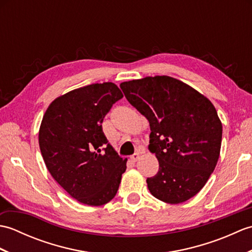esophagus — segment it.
Instances as JSON below:
<instances>
[{
	"instance_id": "1",
	"label": "esophagus",
	"mask_w": 252,
	"mask_h": 252,
	"mask_svg": "<svg viewBox=\"0 0 252 252\" xmlns=\"http://www.w3.org/2000/svg\"><path fill=\"white\" fill-rule=\"evenodd\" d=\"M131 161H133V162H136L138 159H140V153H136V154H134L133 155V156H131Z\"/></svg>"
}]
</instances>
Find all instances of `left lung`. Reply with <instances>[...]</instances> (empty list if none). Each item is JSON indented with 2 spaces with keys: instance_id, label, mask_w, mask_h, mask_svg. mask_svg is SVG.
I'll return each mask as SVG.
<instances>
[{
  "instance_id": "8db88e82",
  "label": "left lung",
  "mask_w": 252,
  "mask_h": 252,
  "mask_svg": "<svg viewBox=\"0 0 252 252\" xmlns=\"http://www.w3.org/2000/svg\"><path fill=\"white\" fill-rule=\"evenodd\" d=\"M120 88L149 121L148 149L159 161L158 173L146 180L151 194L167 203L194 197L220 156L222 123L215 106L189 84L168 76L132 80Z\"/></svg>"
}]
</instances>
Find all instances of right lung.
I'll return each instance as SVG.
<instances>
[{
  "label": "right lung",
  "mask_w": 252,
  "mask_h": 252,
  "mask_svg": "<svg viewBox=\"0 0 252 252\" xmlns=\"http://www.w3.org/2000/svg\"><path fill=\"white\" fill-rule=\"evenodd\" d=\"M123 97L112 82L72 90L47 107L39 145L47 170L69 195L88 206H103L117 194L126 159L107 141L101 123Z\"/></svg>",
  "instance_id": "obj_1"
}]
</instances>
